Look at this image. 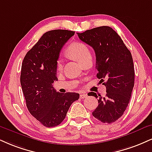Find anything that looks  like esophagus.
Segmentation results:
<instances>
[{"instance_id":"esophagus-1","label":"esophagus","mask_w":152,"mask_h":152,"mask_svg":"<svg viewBox=\"0 0 152 152\" xmlns=\"http://www.w3.org/2000/svg\"><path fill=\"white\" fill-rule=\"evenodd\" d=\"M87 96H87L86 94H83V93H81V94H80V98H81V99L86 98Z\"/></svg>"}]
</instances>
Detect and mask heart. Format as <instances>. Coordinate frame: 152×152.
I'll return each instance as SVG.
<instances>
[{
    "label": "heart",
    "instance_id": "1",
    "mask_svg": "<svg viewBox=\"0 0 152 152\" xmlns=\"http://www.w3.org/2000/svg\"><path fill=\"white\" fill-rule=\"evenodd\" d=\"M66 54L81 64L88 58L91 57V52L88 48L86 45L81 42H74L71 44L66 50ZM56 68L58 70H61L62 69V62L61 60H58L57 61Z\"/></svg>",
    "mask_w": 152,
    "mask_h": 152
}]
</instances>
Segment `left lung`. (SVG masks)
<instances>
[{
  "mask_svg": "<svg viewBox=\"0 0 152 152\" xmlns=\"http://www.w3.org/2000/svg\"><path fill=\"white\" fill-rule=\"evenodd\" d=\"M81 41L90 45L96 53L97 78L106 87V96L99 98L93 112L94 118L103 123L115 122L128 106L134 84V69L131 52L118 34L108 26H102L77 33Z\"/></svg>",
  "mask_w": 152,
  "mask_h": 152,
  "instance_id": "8db88e82",
  "label": "left lung"
}]
</instances>
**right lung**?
Listing matches in <instances>:
<instances>
[{"mask_svg": "<svg viewBox=\"0 0 152 152\" xmlns=\"http://www.w3.org/2000/svg\"><path fill=\"white\" fill-rule=\"evenodd\" d=\"M75 32H45L24 57L20 83L29 112L40 123L53 127L61 123L69 107L79 98L76 93L61 94L53 87L60 51Z\"/></svg>", "mask_w": 152, "mask_h": 152, "instance_id": "right-lung-1", "label": "right lung"}]
</instances>
